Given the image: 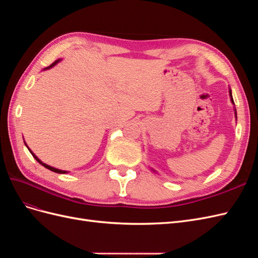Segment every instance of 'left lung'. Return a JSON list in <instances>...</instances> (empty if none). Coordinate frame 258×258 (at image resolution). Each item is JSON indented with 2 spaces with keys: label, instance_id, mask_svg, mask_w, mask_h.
Here are the masks:
<instances>
[{
  "label": "left lung",
  "instance_id": "left-lung-1",
  "mask_svg": "<svg viewBox=\"0 0 258 258\" xmlns=\"http://www.w3.org/2000/svg\"><path fill=\"white\" fill-rule=\"evenodd\" d=\"M229 97H230V101H231V103L235 105V102H233V99H232V95H231V89L229 88ZM233 111H235V117H236V119H237V111H236V107H233ZM152 171H154V172H156V170H154V169H152ZM157 173V172H156Z\"/></svg>",
  "mask_w": 258,
  "mask_h": 258
}]
</instances>
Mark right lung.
<instances>
[{
  "instance_id": "add662e5",
  "label": "right lung",
  "mask_w": 258,
  "mask_h": 258,
  "mask_svg": "<svg viewBox=\"0 0 258 258\" xmlns=\"http://www.w3.org/2000/svg\"><path fill=\"white\" fill-rule=\"evenodd\" d=\"M61 61V59H58V60H56V61H54L53 62V63L52 64H50L49 67H47V68H45L44 70H43V71H46V70H49V69H51L52 67H54V66H56L57 63H58V62H60ZM23 142H25V141H23ZM25 145L28 147V150H29V152L31 153V154H32V156H33V157H34V159H36V161L37 162H40L41 163V165L43 166V167H45L46 169H48V170H50V171H52V172H56V173H60V174H66V173H69V171H64V170H60V169H57V168H53V167H51V166H48V165H46V163H44L40 158H38L37 157V156L32 152V151H31L30 150V148H29V146L27 145V143L25 142Z\"/></svg>"
}]
</instances>
